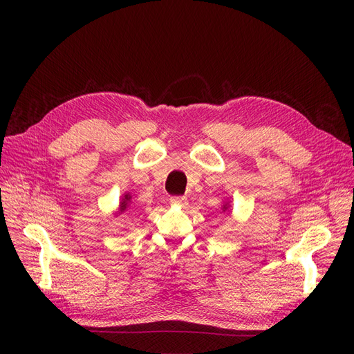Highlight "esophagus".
<instances>
[{
    "label": "esophagus",
    "mask_w": 354,
    "mask_h": 354,
    "mask_svg": "<svg viewBox=\"0 0 354 354\" xmlns=\"http://www.w3.org/2000/svg\"><path fill=\"white\" fill-rule=\"evenodd\" d=\"M171 203H174V205L178 207H186L187 205V198L186 196H173L169 199Z\"/></svg>",
    "instance_id": "1"
}]
</instances>
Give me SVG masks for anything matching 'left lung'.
Instances as JSON below:
<instances>
[{
	"mask_svg": "<svg viewBox=\"0 0 354 354\" xmlns=\"http://www.w3.org/2000/svg\"><path fill=\"white\" fill-rule=\"evenodd\" d=\"M229 207H227V203H226V205H223V211H226Z\"/></svg>",
	"mask_w": 354,
	"mask_h": 354,
	"instance_id": "obj_1",
	"label": "left lung"
}]
</instances>
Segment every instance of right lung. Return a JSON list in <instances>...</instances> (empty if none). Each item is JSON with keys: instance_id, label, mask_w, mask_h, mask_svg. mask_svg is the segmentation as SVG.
Returning a JSON list of instances; mask_svg holds the SVG:
<instances>
[{"instance_id": "add662e5", "label": "right lung", "mask_w": 354, "mask_h": 354, "mask_svg": "<svg viewBox=\"0 0 354 354\" xmlns=\"http://www.w3.org/2000/svg\"><path fill=\"white\" fill-rule=\"evenodd\" d=\"M130 199H131V196H130V195H128V194H127V195H124V198H122V201H121V203H120V209H121V212L127 209L128 203H130Z\"/></svg>"}]
</instances>
